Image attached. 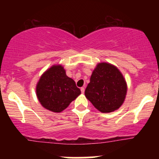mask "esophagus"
Masks as SVG:
<instances>
[{"mask_svg":"<svg viewBox=\"0 0 159 159\" xmlns=\"http://www.w3.org/2000/svg\"><path fill=\"white\" fill-rule=\"evenodd\" d=\"M81 93H84V87H82L81 88Z\"/></svg>","mask_w":159,"mask_h":159,"instance_id":"esophagus-1","label":"esophagus"}]
</instances>
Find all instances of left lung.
I'll return each mask as SVG.
<instances>
[{
    "mask_svg": "<svg viewBox=\"0 0 159 159\" xmlns=\"http://www.w3.org/2000/svg\"><path fill=\"white\" fill-rule=\"evenodd\" d=\"M127 84L120 69L108 63H98L93 71L85 96L100 112L111 113L122 106Z\"/></svg>",
    "mask_w": 159,
    "mask_h": 159,
    "instance_id": "obj_1",
    "label": "left lung"
}]
</instances>
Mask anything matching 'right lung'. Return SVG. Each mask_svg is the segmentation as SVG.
<instances>
[{
    "instance_id": "add662e5",
    "label": "right lung",
    "mask_w": 159,
    "mask_h": 159,
    "mask_svg": "<svg viewBox=\"0 0 159 159\" xmlns=\"http://www.w3.org/2000/svg\"><path fill=\"white\" fill-rule=\"evenodd\" d=\"M38 100L47 110L60 113L81 94L73 79L69 78L62 65H53L41 75L36 84Z\"/></svg>"
}]
</instances>
